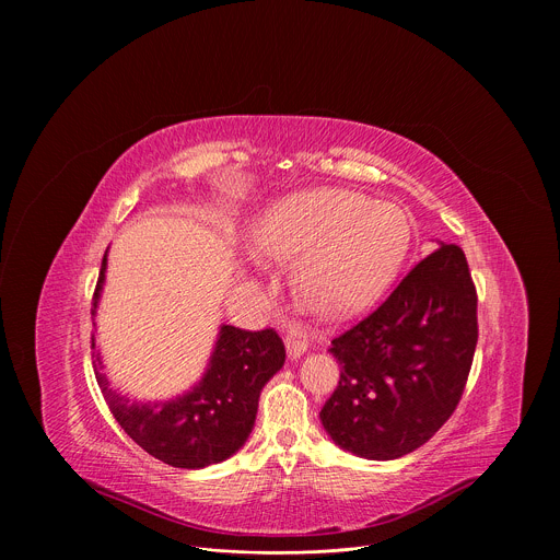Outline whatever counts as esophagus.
<instances>
[{
    "label": "esophagus",
    "mask_w": 560,
    "mask_h": 560,
    "mask_svg": "<svg viewBox=\"0 0 560 560\" xmlns=\"http://www.w3.org/2000/svg\"><path fill=\"white\" fill-rule=\"evenodd\" d=\"M310 346V335L301 324H290L285 335V350L290 359H299Z\"/></svg>",
    "instance_id": "esophagus-1"
}]
</instances>
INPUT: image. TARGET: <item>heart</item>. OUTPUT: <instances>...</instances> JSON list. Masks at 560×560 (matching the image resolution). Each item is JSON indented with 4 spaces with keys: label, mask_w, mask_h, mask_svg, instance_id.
I'll use <instances>...</instances> for the list:
<instances>
[{
    "label": "heart",
    "mask_w": 560,
    "mask_h": 560,
    "mask_svg": "<svg viewBox=\"0 0 560 560\" xmlns=\"http://www.w3.org/2000/svg\"><path fill=\"white\" fill-rule=\"evenodd\" d=\"M264 257L296 264L303 301L326 314L368 305L401 266L410 221L401 208L352 190H305L266 208L253 223Z\"/></svg>",
    "instance_id": "b5f03b06"
}]
</instances>
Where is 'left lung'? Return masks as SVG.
<instances>
[{"label":"left lung","instance_id":"obj_1","mask_svg":"<svg viewBox=\"0 0 560 560\" xmlns=\"http://www.w3.org/2000/svg\"><path fill=\"white\" fill-rule=\"evenodd\" d=\"M476 341L465 255L441 244L370 316L332 339L341 378L318 415L326 432L370 460L415 452L456 410Z\"/></svg>","mask_w":560,"mask_h":560}]
</instances>
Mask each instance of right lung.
I'll return each mask as SVG.
<instances>
[{"label":"right lung","instance_id":"1","mask_svg":"<svg viewBox=\"0 0 560 560\" xmlns=\"http://www.w3.org/2000/svg\"><path fill=\"white\" fill-rule=\"evenodd\" d=\"M106 266L108 250L93 296V326ZM95 341L93 335L95 376L121 430L150 456L184 469L221 463L244 447L255 428L261 389L285 363V348L275 330L221 326L199 383L171 401L143 404L110 385Z\"/></svg>","mask_w":560,"mask_h":560}]
</instances>
